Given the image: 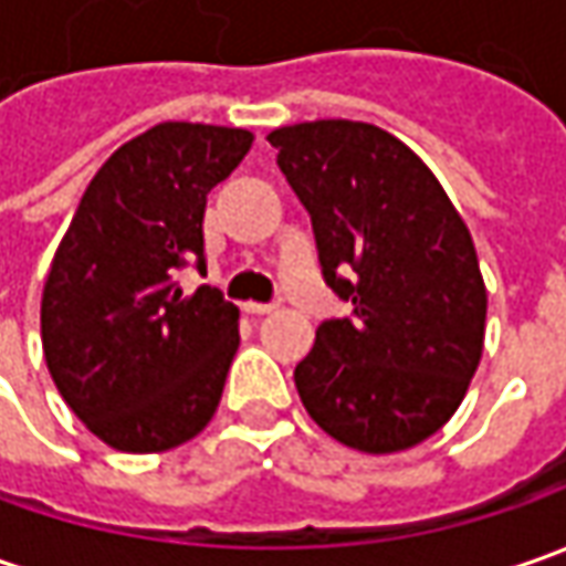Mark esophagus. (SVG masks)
Returning <instances> with one entry per match:
<instances>
[{"mask_svg":"<svg viewBox=\"0 0 566 566\" xmlns=\"http://www.w3.org/2000/svg\"><path fill=\"white\" fill-rule=\"evenodd\" d=\"M242 308H245L249 315H271L276 305H273V302H245Z\"/></svg>","mask_w":566,"mask_h":566,"instance_id":"34e87169","label":"esophagus"}]
</instances>
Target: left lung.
Listing matches in <instances>:
<instances>
[{
	"label": "left lung",
	"instance_id": "8db88e82",
	"mask_svg": "<svg viewBox=\"0 0 566 566\" xmlns=\"http://www.w3.org/2000/svg\"><path fill=\"white\" fill-rule=\"evenodd\" d=\"M276 166L312 213L324 280L353 317L295 365L302 406L361 453L422 444L463 402L489 293L460 210L390 132L349 119L273 128Z\"/></svg>",
	"mask_w": 566,
	"mask_h": 566
}]
</instances>
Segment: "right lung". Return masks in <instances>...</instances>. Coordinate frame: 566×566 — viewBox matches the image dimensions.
I'll list each match as a JSON object with an SVG mask.
<instances>
[{
    "instance_id": "right-lung-1",
    "label": "right lung",
    "mask_w": 566,
    "mask_h": 566,
    "mask_svg": "<svg viewBox=\"0 0 566 566\" xmlns=\"http://www.w3.org/2000/svg\"><path fill=\"white\" fill-rule=\"evenodd\" d=\"M245 128L160 122L99 166L43 283L40 337L55 387L103 444L160 453L213 419L239 349V308L205 273L207 191L249 154Z\"/></svg>"
}]
</instances>
